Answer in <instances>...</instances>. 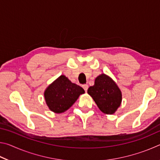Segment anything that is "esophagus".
<instances>
[{"label": "esophagus", "instance_id": "1", "mask_svg": "<svg viewBox=\"0 0 160 160\" xmlns=\"http://www.w3.org/2000/svg\"><path fill=\"white\" fill-rule=\"evenodd\" d=\"M82 88H83L84 90H85V91L87 92V91H88V85H86V84H85V85H83Z\"/></svg>", "mask_w": 160, "mask_h": 160}]
</instances>
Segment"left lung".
<instances>
[{
    "instance_id": "8db88e82",
    "label": "left lung",
    "mask_w": 160,
    "mask_h": 160,
    "mask_svg": "<svg viewBox=\"0 0 160 160\" xmlns=\"http://www.w3.org/2000/svg\"><path fill=\"white\" fill-rule=\"evenodd\" d=\"M88 93L92 97L99 109L107 114H113L117 110L122 99L118 86L105 74L96 78L94 85L88 88Z\"/></svg>"
}]
</instances>
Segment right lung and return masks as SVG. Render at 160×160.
<instances>
[{
	"label": "right lung",
	"instance_id": "1",
	"mask_svg": "<svg viewBox=\"0 0 160 160\" xmlns=\"http://www.w3.org/2000/svg\"><path fill=\"white\" fill-rule=\"evenodd\" d=\"M83 93L85 91L81 87L61 75L47 88L44 97L49 109L60 113L68 109Z\"/></svg>",
	"mask_w": 160,
	"mask_h": 160
}]
</instances>
